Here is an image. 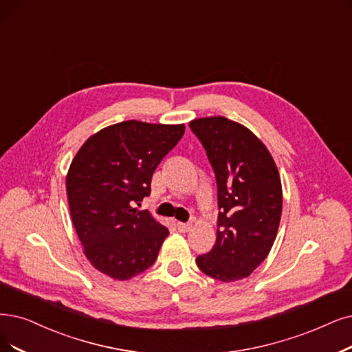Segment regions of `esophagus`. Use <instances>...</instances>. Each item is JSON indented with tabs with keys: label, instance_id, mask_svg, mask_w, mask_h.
I'll return each instance as SVG.
<instances>
[{
	"label": "esophagus",
	"instance_id": "esophagus-1",
	"mask_svg": "<svg viewBox=\"0 0 352 352\" xmlns=\"http://www.w3.org/2000/svg\"><path fill=\"white\" fill-rule=\"evenodd\" d=\"M176 227H177V230H179L180 232H188V231L190 230L192 225H190L189 222H177Z\"/></svg>",
	"mask_w": 352,
	"mask_h": 352
}]
</instances>
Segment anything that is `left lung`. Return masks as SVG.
Segmentation results:
<instances>
[{
	"mask_svg": "<svg viewBox=\"0 0 352 352\" xmlns=\"http://www.w3.org/2000/svg\"><path fill=\"white\" fill-rule=\"evenodd\" d=\"M218 186L217 243L196 258L219 282L248 277L265 260L282 217V182L270 151L244 125L225 117L189 122Z\"/></svg>",
	"mask_w": 352,
	"mask_h": 352,
	"instance_id": "left-lung-1",
	"label": "left lung"
}]
</instances>
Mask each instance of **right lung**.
Wrapping results in <instances>:
<instances>
[{"label":"right lung","mask_w":352,"mask_h":352,"mask_svg":"<svg viewBox=\"0 0 352 352\" xmlns=\"http://www.w3.org/2000/svg\"><path fill=\"white\" fill-rule=\"evenodd\" d=\"M185 134V125L122 121L89 137L70 163L66 192L70 217L89 263L129 280L156 261L168 230L148 210L151 177Z\"/></svg>","instance_id":"1"}]
</instances>
